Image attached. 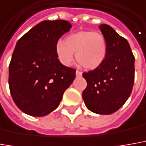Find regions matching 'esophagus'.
I'll return each instance as SVG.
<instances>
[{
    "instance_id": "1",
    "label": "esophagus",
    "mask_w": 146,
    "mask_h": 146,
    "mask_svg": "<svg viewBox=\"0 0 146 146\" xmlns=\"http://www.w3.org/2000/svg\"><path fill=\"white\" fill-rule=\"evenodd\" d=\"M81 75H82V73H81V72L78 71V70L76 71V76H77V77H81Z\"/></svg>"
}]
</instances>
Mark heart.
<instances>
[{
  "label": "heart",
  "instance_id": "b5f03b06",
  "mask_svg": "<svg viewBox=\"0 0 146 146\" xmlns=\"http://www.w3.org/2000/svg\"><path fill=\"white\" fill-rule=\"evenodd\" d=\"M56 54L65 65H71L73 52L77 61L87 69H97L107 56L105 36L98 32L79 31L69 34L64 40H58L55 46Z\"/></svg>",
  "mask_w": 146,
  "mask_h": 146
}]
</instances>
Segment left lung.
<instances>
[{"mask_svg": "<svg viewBox=\"0 0 146 146\" xmlns=\"http://www.w3.org/2000/svg\"><path fill=\"white\" fill-rule=\"evenodd\" d=\"M107 43V56L99 67L83 77L87 81L82 98L86 107L98 114L118 110L131 94L134 82V56L127 40L108 25L99 26Z\"/></svg>", "mask_w": 146, "mask_h": 146, "instance_id": "1", "label": "left lung"}]
</instances>
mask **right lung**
Instances as JSON below:
<instances>
[{"label":"right lung","instance_id":"obj_1","mask_svg":"<svg viewBox=\"0 0 146 146\" xmlns=\"http://www.w3.org/2000/svg\"><path fill=\"white\" fill-rule=\"evenodd\" d=\"M72 28L64 20L44 21L17 42L9 69V86L16 106L25 113L43 117L59 106L76 70L60 62L56 42Z\"/></svg>","mask_w":146,"mask_h":146}]
</instances>
